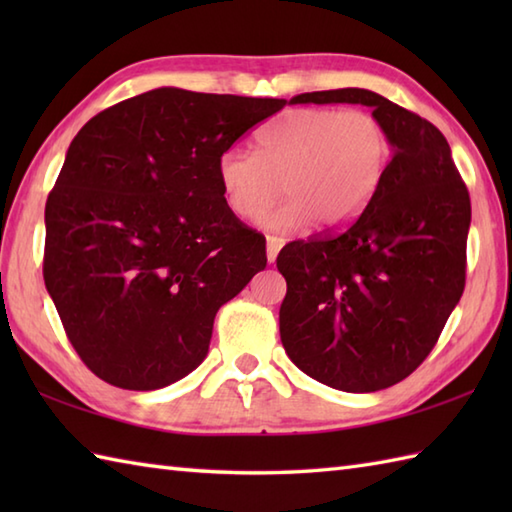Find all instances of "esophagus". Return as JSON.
I'll use <instances>...</instances> for the list:
<instances>
[{"label":"esophagus","mask_w":512,"mask_h":512,"mask_svg":"<svg viewBox=\"0 0 512 512\" xmlns=\"http://www.w3.org/2000/svg\"><path fill=\"white\" fill-rule=\"evenodd\" d=\"M281 246H284V239H281V237H275V235L266 237V257H268L270 264H273L277 259Z\"/></svg>","instance_id":"obj_1"}]
</instances>
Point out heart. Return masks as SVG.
<instances>
[{"mask_svg":"<svg viewBox=\"0 0 512 512\" xmlns=\"http://www.w3.org/2000/svg\"><path fill=\"white\" fill-rule=\"evenodd\" d=\"M394 156L385 123L365 110H290L257 136V154L224 149L215 162L222 198L233 215L253 220L279 191L288 198L262 224L297 231L314 220L323 231L347 226L374 198Z\"/></svg>","mask_w":512,"mask_h":512,"instance_id":"obj_1","label":"heart"}]
</instances>
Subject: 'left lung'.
Returning a JSON list of instances; mask_svg holds the SVG:
<instances>
[{
  "instance_id": "left-lung-1",
  "label": "left lung",
  "mask_w": 512,
  "mask_h": 512,
  "mask_svg": "<svg viewBox=\"0 0 512 512\" xmlns=\"http://www.w3.org/2000/svg\"><path fill=\"white\" fill-rule=\"evenodd\" d=\"M290 103L372 107L394 143L389 169L343 231L290 242L277 257L286 354L319 383L369 394L400 383L429 356L466 281L469 189L436 125L361 88Z\"/></svg>"
}]
</instances>
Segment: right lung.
<instances>
[{"instance_id":"obj_1","label":"right lung","mask_w":512,"mask_h":512,"mask_svg":"<svg viewBox=\"0 0 512 512\" xmlns=\"http://www.w3.org/2000/svg\"><path fill=\"white\" fill-rule=\"evenodd\" d=\"M284 105L158 88L74 136L46 202L43 281L105 383L149 391L193 372L217 310L266 268V237L228 211L215 162Z\"/></svg>"}]
</instances>
